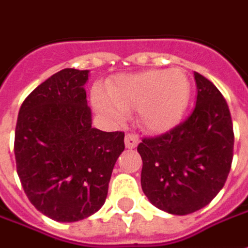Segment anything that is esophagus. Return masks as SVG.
Listing matches in <instances>:
<instances>
[{
	"label": "esophagus",
	"instance_id": "1",
	"mask_svg": "<svg viewBox=\"0 0 248 248\" xmlns=\"http://www.w3.org/2000/svg\"><path fill=\"white\" fill-rule=\"evenodd\" d=\"M138 143H140V137L137 134L131 133V134H127L124 137V145L127 149H134Z\"/></svg>",
	"mask_w": 248,
	"mask_h": 248
}]
</instances>
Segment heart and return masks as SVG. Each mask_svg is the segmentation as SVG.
<instances>
[{
  "instance_id": "1",
  "label": "heart",
  "mask_w": 248,
  "mask_h": 248,
  "mask_svg": "<svg viewBox=\"0 0 248 248\" xmlns=\"http://www.w3.org/2000/svg\"><path fill=\"white\" fill-rule=\"evenodd\" d=\"M190 96V82L184 71L153 70L121 75L110 84L108 93L95 90V108L112 119H122L126 110L138 108V121L150 131H164L184 115Z\"/></svg>"
}]
</instances>
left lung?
Masks as SVG:
<instances>
[{"instance_id":"obj_1","label":"left lung","mask_w":248,"mask_h":248,"mask_svg":"<svg viewBox=\"0 0 248 248\" xmlns=\"http://www.w3.org/2000/svg\"><path fill=\"white\" fill-rule=\"evenodd\" d=\"M196 106L184 122L164 134L143 138V193L172 215L196 212L224 186L233 157V127L226 99L207 78L195 72Z\"/></svg>"}]
</instances>
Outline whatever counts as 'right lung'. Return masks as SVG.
<instances>
[{"mask_svg":"<svg viewBox=\"0 0 248 248\" xmlns=\"http://www.w3.org/2000/svg\"><path fill=\"white\" fill-rule=\"evenodd\" d=\"M88 71L65 68L22 102L15 134L17 174L29 202L56 221H78L105 204L124 131L91 126Z\"/></svg>","mask_w":248,"mask_h":248,"instance_id":"right-lung-1","label":"right lung"}]
</instances>
